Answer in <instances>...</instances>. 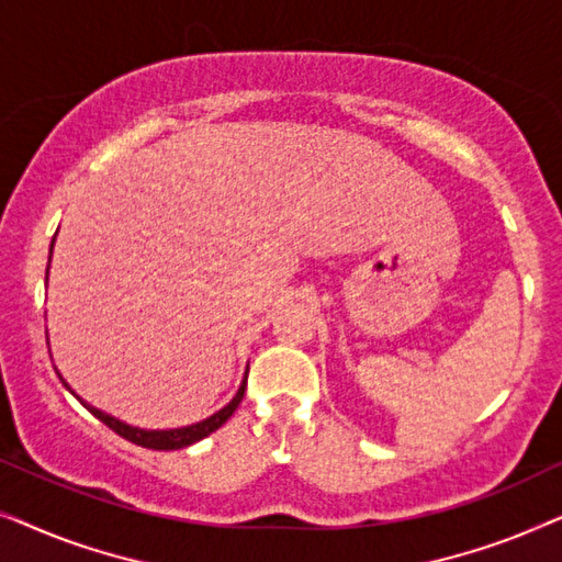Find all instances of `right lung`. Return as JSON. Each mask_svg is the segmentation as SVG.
I'll use <instances>...</instances> for the list:
<instances>
[{"label":"right lung","mask_w":562,"mask_h":562,"mask_svg":"<svg viewBox=\"0 0 562 562\" xmlns=\"http://www.w3.org/2000/svg\"><path fill=\"white\" fill-rule=\"evenodd\" d=\"M53 243H56V237H53ZM53 243H50V256H53ZM48 271H50V258H48ZM48 271H45V281H48ZM56 373H58V379L64 381V386L71 391V394L79 398V402L87 406V409L94 414L99 422H104L106 427L114 429V432H117L120 437H125V440L140 445V448H150V450H181V448H189V445H194L199 440H204L206 435H212L214 429H220L229 417H233L235 409L240 406L243 396H245V386H248V371H245L243 383H240V389H237V394L233 396V402H229L227 406H222L220 412H214L212 417H206L202 422H194V425H187V427H176V429H143V427L127 425V422L112 417V414H106L102 409H97V406H91L89 402H83V398L76 394L71 386H68L64 375H60V371H56Z\"/></svg>","instance_id":"right-lung-1"}]
</instances>
